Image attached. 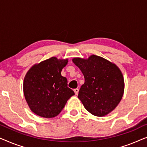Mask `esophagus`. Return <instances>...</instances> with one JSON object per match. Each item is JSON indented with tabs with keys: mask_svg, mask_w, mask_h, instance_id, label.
I'll return each mask as SVG.
<instances>
[{
	"mask_svg": "<svg viewBox=\"0 0 147 147\" xmlns=\"http://www.w3.org/2000/svg\"><path fill=\"white\" fill-rule=\"evenodd\" d=\"M74 92H75L76 95H78V92H79V89H78V88H76V89L74 90Z\"/></svg>",
	"mask_w": 147,
	"mask_h": 147,
	"instance_id": "esophagus-1",
	"label": "esophagus"
}]
</instances>
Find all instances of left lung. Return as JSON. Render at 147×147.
Wrapping results in <instances>:
<instances>
[{"instance_id":"1","label":"left lung","mask_w":147,"mask_h":147,"mask_svg":"<svg viewBox=\"0 0 147 147\" xmlns=\"http://www.w3.org/2000/svg\"><path fill=\"white\" fill-rule=\"evenodd\" d=\"M72 61L85 78L78 97L86 109L96 116H106L115 109L124 90L123 76L119 68L95 55L87 59L76 57Z\"/></svg>"}]
</instances>
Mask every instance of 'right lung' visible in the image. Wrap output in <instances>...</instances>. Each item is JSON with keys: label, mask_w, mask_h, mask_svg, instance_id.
I'll return each mask as SVG.
<instances>
[{"label": "right lung", "mask_w": 147, "mask_h": 147, "mask_svg": "<svg viewBox=\"0 0 147 147\" xmlns=\"http://www.w3.org/2000/svg\"><path fill=\"white\" fill-rule=\"evenodd\" d=\"M68 59L52 57L35 64L27 71L23 92L30 109L43 118L57 116L75 93L67 87V80L61 71Z\"/></svg>", "instance_id": "obj_1"}]
</instances>
